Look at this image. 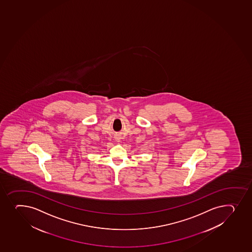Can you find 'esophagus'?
I'll return each mask as SVG.
<instances>
[{
    "label": "esophagus",
    "mask_w": 252,
    "mask_h": 252,
    "mask_svg": "<svg viewBox=\"0 0 252 252\" xmlns=\"http://www.w3.org/2000/svg\"><path fill=\"white\" fill-rule=\"evenodd\" d=\"M115 140H116V141H117V142H120L121 138H120L119 136H116V137H115Z\"/></svg>",
    "instance_id": "1"
}]
</instances>
